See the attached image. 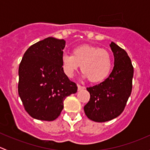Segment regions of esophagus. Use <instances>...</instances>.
Segmentation results:
<instances>
[{
	"mask_svg": "<svg viewBox=\"0 0 150 150\" xmlns=\"http://www.w3.org/2000/svg\"><path fill=\"white\" fill-rule=\"evenodd\" d=\"M85 88H86V87H85V86H81V85H80V84L78 85V91H81V90H83V89H85Z\"/></svg>",
	"mask_w": 150,
	"mask_h": 150,
	"instance_id": "esophagus-1",
	"label": "esophagus"
}]
</instances>
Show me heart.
Masks as SVG:
<instances>
[{"instance_id":"heart-1","label":"heart","mask_w":150,"mask_h":150,"mask_svg":"<svg viewBox=\"0 0 150 150\" xmlns=\"http://www.w3.org/2000/svg\"><path fill=\"white\" fill-rule=\"evenodd\" d=\"M81 65L83 77L92 83L104 81L109 75L112 66L111 54L97 46L82 45L74 48L72 55L64 54L62 66L65 75L72 78Z\"/></svg>"}]
</instances>
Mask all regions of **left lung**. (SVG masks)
Masks as SVG:
<instances>
[{
  "label": "left lung",
  "instance_id": "8db88e82",
  "mask_svg": "<svg viewBox=\"0 0 150 150\" xmlns=\"http://www.w3.org/2000/svg\"><path fill=\"white\" fill-rule=\"evenodd\" d=\"M114 67L103 82L87 88L90 100L84 107L86 116L93 121L102 122L118 117L124 110L132 90L134 67L124 49L111 42Z\"/></svg>",
  "mask_w": 150,
  "mask_h": 150
}]
</instances>
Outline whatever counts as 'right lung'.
Masks as SVG:
<instances>
[{"mask_svg":"<svg viewBox=\"0 0 150 150\" xmlns=\"http://www.w3.org/2000/svg\"><path fill=\"white\" fill-rule=\"evenodd\" d=\"M65 40L48 37L32 45L19 67L18 93L27 112L40 120L52 121L59 116L67 96L75 93L62 66Z\"/></svg>","mask_w":150,"mask_h":150,"instance_id":"right-lung-1","label":"right lung"}]
</instances>
